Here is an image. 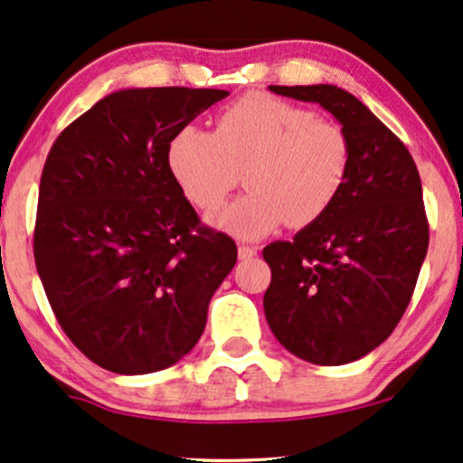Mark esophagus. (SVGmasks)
<instances>
[{
  "instance_id": "obj_1",
  "label": "esophagus",
  "mask_w": 463,
  "mask_h": 463,
  "mask_svg": "<svg viewBox=\"0 0 463 463\" xmlns=\"http://www.w3.org/2000/svg\"><path fill=\"white\" fill-rule=\"evenodd\" d=\"M255 255H258V249L255 247H249V244H241V247H238V258L241 260H250L255 258Z\"/></svg>"
}]
</instances>
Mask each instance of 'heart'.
Wrapping results in <instances>:
<instances>
[{
	"label": "heart",
	"mask_w": 463,
	"mask_h": 463,
	"mask_svg": "<svg viewBox=\"0 0 463 463\" xmlns=\"http://www.w3.org/2000/svg\"><path fill=\"white\" fill-rule=\"evenodd\" d=\"M169 175L195 208L210 213L225 202L244 170L247 195L210 222L244 241L266 236L281 222L307 227L328 213L344 191L352 146L339 124L307 107L268 94H247L227 105L214 133L186 124L165 150Z\"/></svg>",
	"instance_id": "heart-1"
}]
</instances>
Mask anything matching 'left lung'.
<instances>
[{
    "instance_id": "left-lung-1",
    "label": "left lung",
    "mask_w": 463,
    "mask_h": 463,
    "mask_svg": "<svg viewBox=\"0 0 463 463\" xmlns=\"http://www.w3.org/2000/svg\"><path fill=\"white\" fill-rule=\"evenodd\" d=\"M268 90L316 102L352 146L350 175L328 213L261 253L272 270L268 326L302 361L354 363L389 339L412 298L430 244L419 169L408 147L345 90Z\"/></svg>"
}]
</instances>
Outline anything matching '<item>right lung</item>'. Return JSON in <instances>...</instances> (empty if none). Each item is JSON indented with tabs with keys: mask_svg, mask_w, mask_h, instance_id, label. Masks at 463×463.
Segmentation results:
<instances>
[{
	"mask_svg": "<svg viewBox=\"0 0 463 463\" xmlns=\"http://www.w3.org/2000/svg\"><path fill=\"white\" fill-rule=\"evenodd\" d=\"M225 90L127 88L55 139L40 178L33 258L57 322L122 375L167 369L195 347L236 242L199 227L165 150Z\"/></svg>",
	"mask_w": 463,
	"mask_h": 463,
	"instance_id": "add662e5",
	"label": "right lung"
}]
</instances>
